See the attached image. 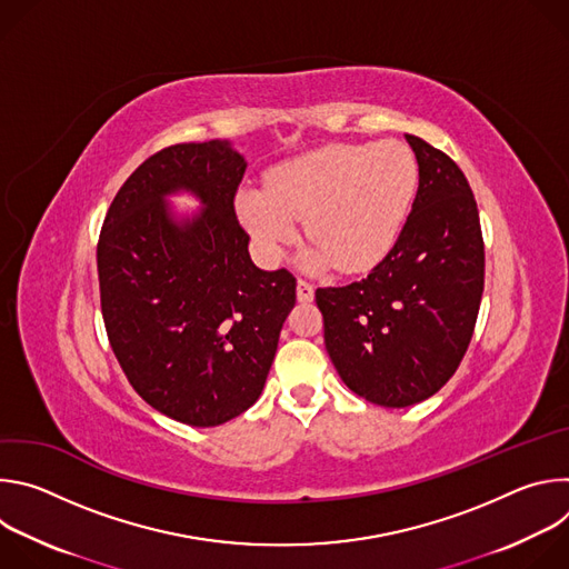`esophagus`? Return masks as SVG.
Here are the masks:
<instances>
[{"mask_svg": "<svg viewBox=\"0 0 569 569\" xmlns=\"http://www.w3.org/2000/svg\"><path fill=\"white\" fill-rule=\"evenodd\" d=\"M312 295H315L312 286H310L308 281L299 279V281H297V299H299V301H312Z\"/></svg>", "mask_w": 569, "mask_h": 569, "instance_id": "1", "label": "esophagus"}]
</instances>
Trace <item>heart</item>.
<instances>
[{
  "instance_id": "heart-1",
  "label": "heart",
  "mask_w": 569,
  "mask_h": 569,
  "mask_svg": "<svg viewBox=\"0 0 569 569\" xmlns=\"http://www.w3.org/2000/svg\"><path fill=\"white\" fill-rule=\"evenodd\" d=\"M417 184V161L398 141L327 146L286 161L268 189L240 191L238 211L266 261L281 259L303 220L306 268L358 272L391 250Z\"/></svg>"
}]
</instances>
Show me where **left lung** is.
<instances>
[{
	"label": "left lung",
	"instance_id": "obj_1",
	"mask_svg": "<svg viewBox=\"0 0 569 569\" xmlns=\"http://www.w3.org/2000/svg\"><path fill=\"white\" fill-rule=\"evenodd\" d=\"M419 191L389 254L360 281L317 288L323 345L345 385L382 408H408L457 371L483 292L475 196L455 161L405 134Z\"/></svg>",
	"mask_w": 569,
	"mask_h": 569
}]
</instances>
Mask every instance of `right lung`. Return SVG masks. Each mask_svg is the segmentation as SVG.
<instances>
[{
  "label": "right lung",
  "mask_w": 569,
  "mask_h": 569,
  "mask_svg": "<svg viewBox=\"0 0 569 569\" xmlns=\"http://www.w3.org/2000/svg\"><path fill=\"white\" fill-rule=\"evenodd\" d=\"M248 161L229 141L176 143L114 196L97 248L101 310L134 391L173 421L213 428L259 400L297 279L250 259L233 196ZM206 207L178 221L163 200Z\"/></svg>",
  "instance_id": "add662e5"
}]
</instances>
